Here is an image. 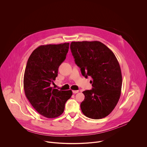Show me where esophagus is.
<instances>
[{"label": "esophagus", "mask_w": 147, "mask_h": 147, "mask_svg": "<svg viewBox=\"0 0 147 147\" xmlns=\"http://www.w3.org/2000/svg\"><path fill=\"white\" fill-rule=\"evenodd\" d=\"M72 92H73V93L76 94V93H78V92H79V90H72Z\"/></svg>", "instance_id": "obj_1"}]
</instances>
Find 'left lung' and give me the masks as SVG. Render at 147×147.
<instances>
[{"mask_svg": "<svg viewBox=\"0 0 147 147\" xmlns=\"http://www.w3.org/2000/svg\"><path fill=\"white\" fill-rule=\"evenodd\" d=\"M70 49L83 76L92 78V89L83 92V113L91 119L105 118L114 110L121 93L122 77L116 57L99 41L72 42Z\"/></svg>", "mask_w": 147, "mask_h": 147, "instance_id": "obj_1", "label": "left lung"}]
</instances>
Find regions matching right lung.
<instances>
[{
	"mask_svg": "<svg viewBox=\"0 0 147 147\" xmlns=\"http://www.w3.org/2000/svg\"><path fill=\"white\" fill-rule=\"evenodd\" d=\"M69 45H41L32 52L27 62L24 76L25 96L34 109L47 118L61 115L72 95L71 90H59L50 86L66 58Z\"/></svg>",
	"mask_w": 147,
	"mask_h": 147,
	"instance_id": "1",
	"label": "right lung"
}]
</instances>
